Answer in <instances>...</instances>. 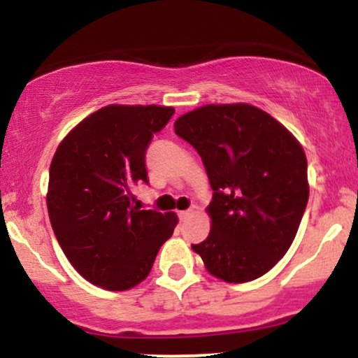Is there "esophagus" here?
Here are the masks:
<instances>
[{
  "mask_svg": "<svg viewBox=\"0 0 358 358\" xmlns=\"http://www.w3.org/2000/svg\"><path fill=\"white\" fill-rule=\"evenodd\" d=\"M196 210H199V207H195V205H192V207L188 208V210H182V212H178V217H180V219H182V220H187L188 217L193 215V213H195Z\"/></svg>",
  "mask_w": 358,
  "mask_h": 358,
  "instance_id": "obj_1",
  "label": "esophagus"
}]
</instances>
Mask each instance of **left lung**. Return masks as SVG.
Listing matches in <instances>:
<instances>
[{
	"label": "left lung",
	"mask_w": 358,
	"mask_h": 358,
	"mask_svg": "<svg viewBox=\"0 0 358 358\" xmlns=\"http://www.w3.org/2000/svg\"><path fill=\"white\" fill-rule=\"evenodd\" d=\"M213 190L210 234L192 249L212 276L261 278L286 254L305 213L308 163L285 126L249 104H208L175 122Z\"/></svg>",
	"instance_id": "8db88e82"
}]
</instances>
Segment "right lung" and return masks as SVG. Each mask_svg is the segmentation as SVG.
Segmentation results:
<instances>
[{
  "instance_id": "right-lung-1",
  "label": "right lung",
  "mask_w": 358,
  "mask_h": 358,
  "mask_svg": "<svg viewBox=\"0 0 358 358\" xmlns=\"http://www.w3.org/2000/svg\"><path fill=\"white\" fill-rule=\"evenodd\" d=\"M175 114L159 106H106L57 148L47 207L62 250L80 276L124 291L150 274L175 213L141 210L133 188L148 183L146 150Z\"/></svg>"
}]
</instances>
